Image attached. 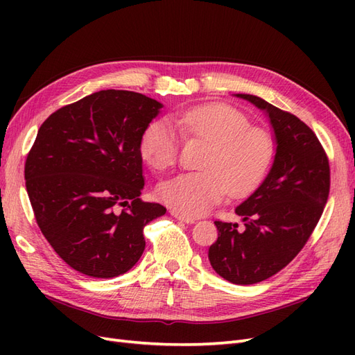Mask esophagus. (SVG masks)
I'll return each mask as SVG.
<instances>
[{
	"label": "esophagus",
	"instance_id": "obj_1",
	"mask_svg": "<svg viewBox=\"0 0 355 355\" xmlns=\"http://www.w3.org/2000/svg\"><path fill=\"white\" fill-rule=\"evenodd\" d=\"M170 214L171 216H173L175 219H178V220H182V222H185V223H194L196 222V219L194 218H189V216H185V214H182V213H179V211H170Z\"/></svg>",
	"mask_w": 355,
	"mask_h": 355
}]
</instances>
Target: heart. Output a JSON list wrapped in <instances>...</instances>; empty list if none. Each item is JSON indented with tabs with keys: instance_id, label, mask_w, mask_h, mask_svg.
I'll list each match as a JSON object with an SVG mask.
<instances>
[{
	"instance_id": "1",
	"label": "heart",
	"mask_w": 355,
	"mask_h": 355,
	"mask_svg": "<svg viewBox=\"0 0 355 355\" xmlns=\"http://www.w3.org/2000/svg\"><path fill=\"white\" fill-rule=\"evenodd\" d=\"M175 124L188 136L210 142L196 173H182L158 187L167 206L188 216H200L216 206L227 192L249 194L266 175L274 141L261 127L250 125L241 111L225 103L198 105L178 111ZM141 154L155 170L173 166L179 155V133L167 120L149 124L141 139Z\"/></svg>"
}]
</instances>
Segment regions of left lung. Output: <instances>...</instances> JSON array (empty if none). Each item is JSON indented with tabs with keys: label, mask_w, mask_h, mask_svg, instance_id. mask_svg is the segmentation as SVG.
<instances>
[{
	"label": "left lung",
	"mask_w": 355,
	"mask_h": 355,
	"mask_svg": "<svg viewBox=\"0 0 355 355\" xmlns=\"http://www.w3.org/2000/svg\"><path fill=\"white\" fill-rule=\"evenodd\" d=\"M234 96L265 112L275 155L262 184L235 207L244 228L214 222L219 237L209 261L225 280L254 284L282 271L308 241L327 202L330 168L317 136L297 116L253 94Z\"/></svg>",
	"instance_id": "obj_1"
}]
</instances>
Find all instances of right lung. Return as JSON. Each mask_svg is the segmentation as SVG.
Masks as SVG:
<instances>
[{"instance_id":"right-lung-1","label":"right lung","mask_w":355,"mask_h":355,"mask_svg":"<svg viewBox=\"0 0 355 355\" xmlns=\"http://www.w3.org/2000/svg\"><path fill=\"white\" fill-rule=\"evenodd\" d=\"M163 108L145 94L101 90L41 124L25 164L42 235L75 271L118 277L141 259L144 228L166 207L144 202L141 139Z\"/></svg>"}]
</instances>
